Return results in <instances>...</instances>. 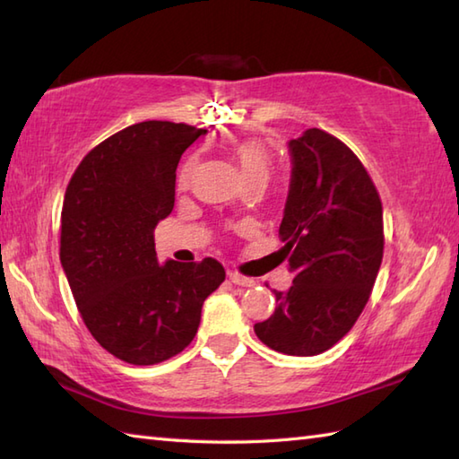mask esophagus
I'll list each match as a JSON object with an SVG mask.
<instances>
[{"mask_svg": "<svg viewBox=\"0 0 459 459\" xmlns=\"http://www.w3.org/2000/svg\"><path fill=\"white\" fill-rule=\"evenodd\" d=\"M229 280L232 281V284H237V286H252V284H255V280L242 276V274H238V272H235V270L229 272Z\"/></svg>", "mask_w": 459, "mask_h": 459, "instance_id": "34e87169", "label": "esophagus"}]
</instances>
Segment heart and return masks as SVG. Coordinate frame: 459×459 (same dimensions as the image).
Segmentation results:
<instances>
[{
  "label": "heart",
  "mask_w": 459,
  "mask_h": 459,
  "mask_svg": "<svg viewBox=\"0 0 459 459\" xmlns=\"http://www.w3.org/2000/svg\"><path fill=\"white\" fill-rule=\"evenodd\" d=\"M232 155L238 161L242 173H245L247 181H266L270 179L272 171H274V158H272V152L264 142L256 138H247L240 140L232 145ZM195 163L187 161L183 165L179 173V185L181 187H187L191 178H193Z\"/></svg>",
  "instance_id": "obj_1"
}]
</instances>
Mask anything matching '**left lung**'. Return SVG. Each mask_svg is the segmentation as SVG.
I'll return each instance as SVG.
<instances>
[{"label": "left lung", "mask_w": 459, "mask_h": 459, "mask_svg": "<svg viewBox=\"0 0 459 459\" xmlns=\"http://www.w3.org/2000/svg\"><path fill=\"white\" fill-rule=\"evenodd\" d=\"M291 181L280 238L294 284L255 325L278 353L311 357L355 325L373 291L385 250L383 203L365 165L319 128L290 140Z\"/></svg>", "instance_id": "8db88e82"}]
</instances>
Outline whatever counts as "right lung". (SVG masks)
<instances>
[{
    "label": "right lung",
    "mask_w": 459,
    "mask_h": 459,
    "mask_svg": "<svg viewBox=\"0 0 459 459\" xmlns=\"http://www.w3.org/2000/svg\"><path fill=\"white\" fill-rule=\"evenodd\" d=\"M207 130L148 120L84 155L65 193L61 264L84 325L130 365L187 347L201 307L224 281L214 258L160 266L153 229L173 209L181 153Z\"/></svg>",
    "instance_id": "1"
}]
</instances>
